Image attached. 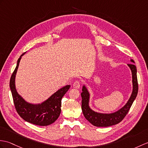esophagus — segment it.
Returning <instances> with one entry per match:
<instances>
[{
  "label": "esophagus",
  "mask_w": 148,
  "mask_h": 148,
  "mask_svg": "<svg viewBox=\"0 0 148 148\" xmlns=\"http://www.w3.org/2000/svg\"><path fill=\"white\" fill-rule=\"evenodd\" d=\"M81 86V82L79 81H75L73 83V87L75 89H79Z\"/></svg>",
  "instance_id": "obj_1"
}]
</instances>
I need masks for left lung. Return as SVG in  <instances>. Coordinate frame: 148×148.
Here are the masks:
<instances>
[{"label":"left lung","instance_id":"obj_1","mask_svg":"<svg viewBox=\"0 0 148 148\" xmlns=\"http://www.w3.org/2000/svg\"><path fill=\"white\" fill-rule=\"evenodd\" d=\"M134 63L132 59L130 60ZM132 74L133 90L132 95L125 105L119 110L110 114H103L92 111L89 106V99L90 93L84 86L82 87L81 92L82 105L81 108L84 117L90 122L91 124L96 127H108L117 124L124 119L126 115L131 107L134 101L136 99L138 92V82L137 78V69L134 64H128Z\"/></svg>","mask_w":148,"mask_h":148}]
</instances>
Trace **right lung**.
Segmentation results:
<instances>
[{
  "label": "right lung",
  "instance_id": "add662e5",
  "mask_svg": "<svg viewBox=\"0 0 148 148\" xmlns=\"http://www.w3.org/2000/svg\"><path fill=\"white\" fill-rule=\"evenodd\" d=\"M25 53H23L18 60L16 67L10 79V88L15 108L21 117L26 122L40 126L50 125L59 116L61 112L62 98L70 88L71 86L67 85L62 88L41 104L33 105L25 101L18 93L15 87V77L17 70L21 58Z\"/></svg>",
  "mask_w": 148,
  "mask_h": 148
}]
</instances>
